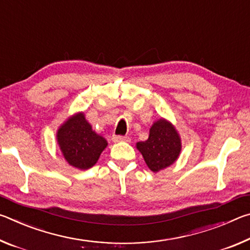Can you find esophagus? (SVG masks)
Instances as JSON below:
<instances>
[{"instance_id": "1", "label": "esophagus", "mask_w": 250, "mask_h": 250, "mask_svg": "<svg viewBox=\"0 0 250 250\" xmlns=\"http://www.w3.org/2000/svg\"><path fill=\"white\" fill-rule=\"evenodd\" d=\"M113 142H130L131 139L129 137H124V135H113L112 137Z\"/></svg>"}]
</instances>
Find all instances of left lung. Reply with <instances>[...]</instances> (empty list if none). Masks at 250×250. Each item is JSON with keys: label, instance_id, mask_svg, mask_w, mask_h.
Listing matches in <instances>:
<instances>
[{"label": "left lung", "instance_id": "8db88e82", "mask_svg": "<svg viewBox=\"0 0 250 250\" xmlns=\"http://www.w3.org/2000/svg\"><path fill=\"white\" fill-rule=\"evenodd\" d=\"M147 167L159 172L172 166L179 158L182 150L180 134L171 122L161 118L150 128L147 140L137 143Z\"/></svg>", "mask_w": 250, "mask_h": 250}]
</instances>
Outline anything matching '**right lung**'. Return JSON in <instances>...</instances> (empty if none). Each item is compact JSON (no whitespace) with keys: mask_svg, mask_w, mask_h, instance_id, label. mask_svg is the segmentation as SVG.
<instances>
[{"mask_svg":"<svg viewBox=\"0 0 250 250\" xmlns=\"http://www.w3.org/2000/svg\"><path fill=\"white\" fill-rule=\"evenodd\" d=\"M56 138L65 160L79 170L94 167L108 146L107 140L92 130L83 112L68 118L59 126Z\"/></svg>","mask_w":250,"mask_h":250,"instance_id":"right-lung-1","label":"right lung"}]
</instances>
